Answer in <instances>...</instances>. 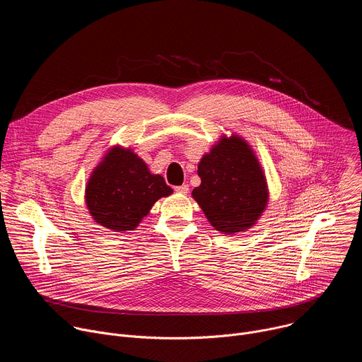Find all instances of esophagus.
I'll return each mask as SVG.
<instances>
[{
    "label": "esophagus",
    "mask_w": 362,
    "mask_h": 362,
    "mask_svg": "<svg viewBox=\"0 0 362 362\" xmlns=\"http://www.w3.org/2000/svg\"><path fill=\"white\" fill-rule=\"evenodd\" d=\"M175 190L177 192V193H182V194H186L187 192H189V186L187 185H182V186H176L175 187Z\"/></svg>",
    "instance_id": "obj_1"
}]
</instances>
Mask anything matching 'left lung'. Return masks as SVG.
Instances as JSON below:
<instances>
[{
	"mask_svg": "<svg viewBox=\"0 0 362 362\" xmlns=\"http://www.w3.org/2000/svg\"><path fill=\"white\" fill-rule=\"evenodd\" d=\"M200 186L192 192L211 225L226 235L252 228L267 208L265 173L239 136H222L197 165Z\"/></svg>",
	"mask_w": 362,
	"mask_h": 362,
	"instance_id": "left-lung-1",
	"label": "left lung"
}]
</instances>
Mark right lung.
I'll list each match as a JSON object with an SVG mask.
<instances>
[{"mask_svg":"<svg viewBox=\"0 0 362 362\" xmlns=\"http://www.w3.org/2000/svg\"><path fill=\"white\" fill-rule=\"evenodd\" d=\"M132 148L113 146L91 172L86 204L94 222L115 232L133 230L160 197L172 194Z\"/></svg>","mask_w":362,"mask_h":362,"instance_id":"1","label":"right lung"}]
</instances>
